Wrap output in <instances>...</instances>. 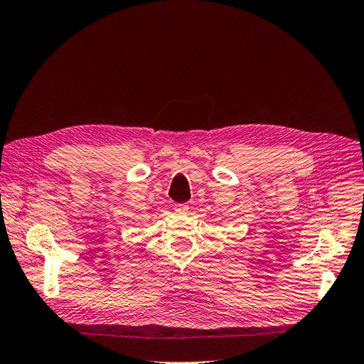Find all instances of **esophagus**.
I'll list each match as a JSON object with an SVG mask.
<instances>
[{
  "instance_id": "1",
  "label": "esophagus",
  "mask_w": 364,
  "mask_h": 364,
  "mask_svg": "<svg viewBox=\"0 0 364 364\" xmlns=\"http://www.w3.org/2000/svg\"><path fill=\"white\" fill-rule=\"evenodd\" d=\"M174 211L178 214H186V213H188V205H186V203H176Z\"/></svg>"
}]
</instances>
